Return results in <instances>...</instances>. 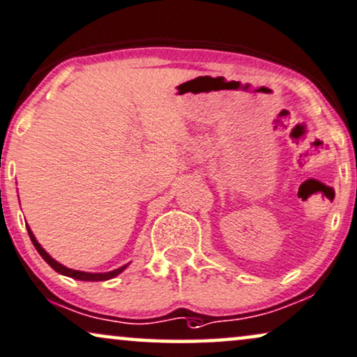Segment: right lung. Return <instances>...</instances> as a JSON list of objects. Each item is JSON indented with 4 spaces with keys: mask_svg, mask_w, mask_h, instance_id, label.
<instances>
[{
    "mask_svg": "<svg viewBox=\"0 0 357 357\" xmlns=\"http://www.w3.org/2000/svg\"><path fill=\"white\" fill-rule=\"evenodd\" d=\"M26 228H27V233H29V238H31V241H32V244H34V248L37 249V252H39L40 256H43L44 261L47 262L49 266L52 267V269H54L55 272H59V274H62V275L72 277V279H75V280H85V282H103V280H109V279H114V277L121 274V272L129 266V262H128V264H124V266L118 267V269L109 271V272H83V271L68 269V267L63 266V264H60V262L55 261V259H54L52 256H50V254L45 252V249H44L43 246H40L39 243H37L36 236L32 234V231H31L29 226L26 225Z\"/></svg>",
    "mask_w": 357,
    "mask_h": 357,
    "instance_id": "obj_1",
    "label": "right lung"
}]
</instances>
